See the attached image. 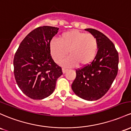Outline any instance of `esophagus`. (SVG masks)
<instances>
[{"label": "esophagus", "instance_id": "esophagus-1", "mask_svg": "<svg viewBox=\"0 0 131 131\" xmlns=\"http://www.w3.org/2000/svg\"><path fill=\"white\" fill-rule=\"evenodd\" d=\"M62 71H63V73H65L66 72H67V71H68V69H66V68H63L62 69Z\"/></svg>", "mask_w": 131, "mask_h": 131}]
</instances>
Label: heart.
Masks as SVG:
<instances>
[{"label": "heart", "mask_w": 131, "mask_h": 131, "mask_svg": "<svg viewBox=\"0 0 131 131\" xmlns=\"http://www.w3.org/2000/svg\"><path fill=\"white\" fill-rule=\"evenodd\" d=\"M98 44L91 34L77 30L63 33L59 40L53 39L50 43V51L56 63H60L68 53L70 56L61 62L67 67H86L91 63L97 54Z\"/></svg>", "instance_id": "b5f03b06"}]
</instances>
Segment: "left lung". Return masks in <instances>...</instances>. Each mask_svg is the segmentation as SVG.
<instances>
[{
  "label": "left lung",
  "mask_w": 131,
  "mask_h": 131,
  "mask_svg": "<svg viewBox=\"0 0 131 131\" xmlns=\"http://www.w3.org/2000/svg\"><path fill=\"white\" fill-rule=\"evenodd\" d=\"M85 30L95 37L98 50L91 64L76 70L71 88L83 100L94 101L103 97L111 86L118 71L119 55L113 43L103 33L93 28Z\"/></svg>",
  "instance_id": "left-lung-1"
}]
</instances>
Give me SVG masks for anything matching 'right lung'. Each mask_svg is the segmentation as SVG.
Masks as SVG:
<instances>
[{"label":"right lung","mask_w":131,"mask_h":131,"mask_svg":"<svg viewBox=\"0 0 131 131\" xmlns=\"http://www.w3.org/2000/svg\"><path fill=\"white\" fill-rule=\"evenodd\" d=\"M58 28H35L20 44L14 58V76L21 91L33 100H42L53 93L57 79L63 74L50 51V43Z\"/></svg>","instance_id":"right-lung-1"}]
</instances>
